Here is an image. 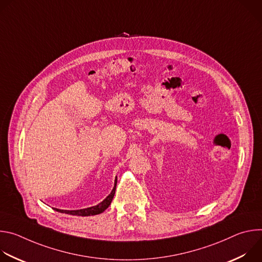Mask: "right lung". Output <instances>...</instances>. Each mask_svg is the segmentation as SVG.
Returning <instances> with one entry per match:
<instances>
[{"label": "right lung", "instance_id": "obj_1", "mask_svg": "<svg viewBox=\"0 0 262 262\" xmlns=\"http://www.w3.org/2000/svg\"><path fill=\"white\" fill-rule=\"evenodd\" d=\"M116 183H117V181L115 182V185H114L113 190H112L111 194H110L102 202H100L99 204H97V205H95V206L88 207V208H83V209H77V210H64V209H58V208H55V209H56L57 211H59V212L68 213V214H72V215L88 216V215L99 214V213L103 212V211L110 206L112 200H113L114 195H115V191H116Z\"/></svg>", "mask_w": 262, "mask_h": 262}]
</instances>
